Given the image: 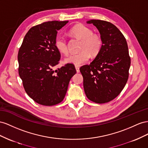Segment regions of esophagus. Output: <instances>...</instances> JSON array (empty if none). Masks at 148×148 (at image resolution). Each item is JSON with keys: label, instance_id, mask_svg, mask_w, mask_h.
Wrapping results in <instances>:
<instances>
[{"label": "esophagus", "instance_id": "1", "mask_svg": "<svg viewBox=\"0 0 148 148\" xmlns=\"http://www.w3.org/2000/svg\"><path fill=\"white\" fill-rule=\"evenodd\" d=\"M75 69H76L77 73H79V71H80V70H79V67L78 66H77V65H75Z\"/></svg>", "mask_w": 148, "mask_h": 148}]
</instances>
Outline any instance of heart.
Wrapping results in <instances>:
<instances>
[{"label": "heart", "mask_w": 148, "mask_h": 148, "mask_svg": "<svg viewBox=\"0 0 148 148\" xmlns=\"http://www.w3.org/2000/svg\"><path fill=\"white\" fill-rule=\"evenodd\" d=\"M70 34L81 40L80 51L77 54H72L65 59L66 62L81 65L86 62L92 56H96L100 53L103 47V39L98 33H93L92 30L83 24H77L72 28ZM54 45L60 53L68 54V47L66 38L62 35L56 36Z\"/></svg>", "instance_id": "b5f03b06"}]
</instances>
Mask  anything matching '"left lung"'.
I'll list each match as a JSON object with an SVG mask.
<instances>
[{"mask_svg":"<svg viewBox=\"0 0 148 148\" xmlns=\"http://www.w3.org/2000/svg\"><path fill=\"white\" fill-rule=\"evenodd\" d=\"M103 39V47L89 65L80 67L87 97L97 103L115 99L123 89L129 76L131 59L127 42L122 33L110 22L91 20Z\"/></svg>","mask_w":148,"mask_h":148,"instance_id":"1","label":"left lung"}]
</instances>
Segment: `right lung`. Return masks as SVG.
<instances>
[{
  "instance_id": "right-lung-1",
  "label": "right lung",
  "mask_w": 148,
  "mask_h": 148,
  "mask_svg": "<svg viewBox=\"0 0 148 148\" xmlns=\"http://www.w3.org/2000/svg\"><path fill=\"white\" fill-rule=\"evenodd\" d=\"M67 23L49 21L32 27L18 51V74L25 90L42 105L52 106L61 102L71 79L76 73L72 63L53 69L61 58L54 41L58 30Z\"/></svg>"
}]
</instances>
